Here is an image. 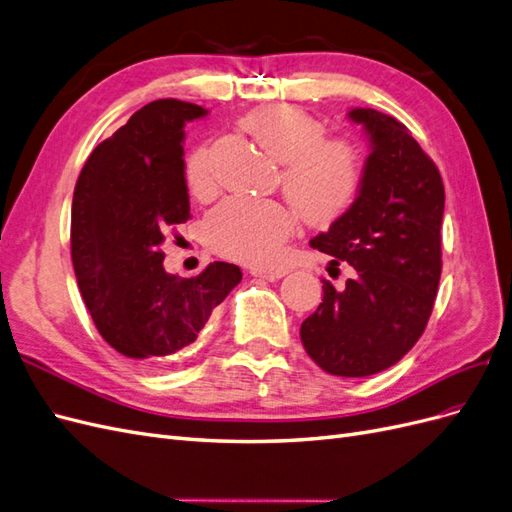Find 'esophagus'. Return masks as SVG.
Listing matches in <instances>:
<instances>
[{
    "label": "esophagus",
    "mask_w": 512,
    "mask_h": 512,
    "mask_svg": "<svg viewBox=\"0 0 512 512\" xmlns=\"http://www.w3.org/2000/svg\"><path fill=\"white\" fill-rule=\"evenodd\" d=\"M252 275L262 277V280H267V282H277V280H282L286 271L284 269H254Z\"/></svg>",
    "instance_id": "1"
}]
</instances>
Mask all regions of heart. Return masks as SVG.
I'll return each mask as SVG.
<instances>
[{
	"label": "heart",
	"instance_id": "b5f03b06",
	"mask_svg": "<svg viewBox=\"0 0 512 512\" xmlns=\"http://www.w3.org/2000/svg\"><path fill=\"white\" fill-rule=\"evenodd\" d=\"M241 126L271 158L284 164L282 188L303 218L327 226L354 207L365 181V153L346 136H324L327 126L297 104H267L245 115ZM190 194L213 190L209 145H196L183 162ZM299 215L280 200L226 198L203 220L209 250L254 267H271L297 228Z\"/></svg>",
	"mask_w": 512,
	"mask_h": 512
}]
</instances>
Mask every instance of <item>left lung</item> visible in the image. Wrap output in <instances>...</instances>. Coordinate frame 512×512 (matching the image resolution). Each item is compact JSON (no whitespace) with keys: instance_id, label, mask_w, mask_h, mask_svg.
<instances>
[{"instance_id":"obj_1","label":"left lung","mask_w":512,"mask_h":512,"mask_svg":"<svg viewBox=\"0 0 512 512\" xmlns=\"http://www.w3.org/2000/svg\"><path fill=\"white\" fill-rule=\"evenodd\" d=\"M371 138L354 207L309 241L346 260L344 290L322 280L324 297L301 324V342L327 374L363 378L395 365L423 335L442 273L444 183L438 166L395 117L354 108Z\"/></svg>"}]
</instances>
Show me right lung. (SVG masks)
<instances>
[{
  "instance_id": "right-lung-1",
  "label": "right lung",
  "mask_w": 512,
  "mask_h": 512,
  "mask_svg": "<svg viewBox=\"0 0 512 512\" xmlns=\"http://www.w3.org/2000/svg\"><path fill=\"white\" fill-rule=\"evenodd\" d=\"M205 113L175 98L149 102L91 151L74 188L70 247L81 297L106 342L143 365L190 346L241 282L228 262L183 280L162 265L166 230L190 220L183 126Z\"/></svg>"
}]
</instances>
